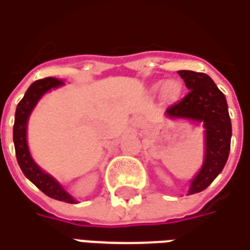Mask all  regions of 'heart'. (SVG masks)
I'll return each mask as SVG.
<instances>
[{
	"label": "heart",
	"instance_id": "1",
	"mask_svg": "<svg viewBox=\"0 0 250 250\" xmlns=\"http://www.w3.org/2000/svg\"><path fill=\"white\" fill-rule=\"evenodd\" d=\"M161 89V97L163 100H166L167 103H174L175 100H178V97L181 94V84L175 81H167L164 83H156L153 86V90Z\"/></svg>",
	"mask_w": 250,
	"mask_h": 250
}]
</instances>
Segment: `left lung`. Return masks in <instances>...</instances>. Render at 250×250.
Wrapping results in <instances>:
<instances>
[{
  "label": "left lung",
  "mask_w": 250,
  "mask_h": 250,
  "mask_svg": "<svg viewBox=\"0 0 250 250\" xmlns=\"http://www.w3.org/2000/svg\"><path fill=\"white\" fill-rule=\"evenodd\" d=\"M190 90L179 103L166 111L168 118L201 122L205 128V156L203 167L190 183L188 194L205 190L225 168L230 153L231 120L225 94L203 72L178 71Z\"/></svg>",
  "instance_id": "obj_1"
}]
</instances>
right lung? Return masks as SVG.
<instances>
[{
	"label": "right lung",
	"mask_w": 250,
	"mask_h": 250,
	"mask_svg": "<svg viewBox=\"0 0 250 250\" xmlns=\"http://www.w3.org/2000/svg\"><path fill=\"white\" fill-rule=\"evenodd\" d=\"M64 82L56 78H45L35 81L28 90L25 91L24 97L18 104L16 113H15V125H13V144L16 150V159L25 178H28L41 191H43L46 196L59 201H64L68 204H75L76 200L67 193L60 183L54 179L53 176L42 171L35 161L32 160L28 145H27V122L31 115L32 109L38 104L41 97L46 91L62 86Z\"/></svg>",
	"instance_id": "obj_1"
}]
</instances>
